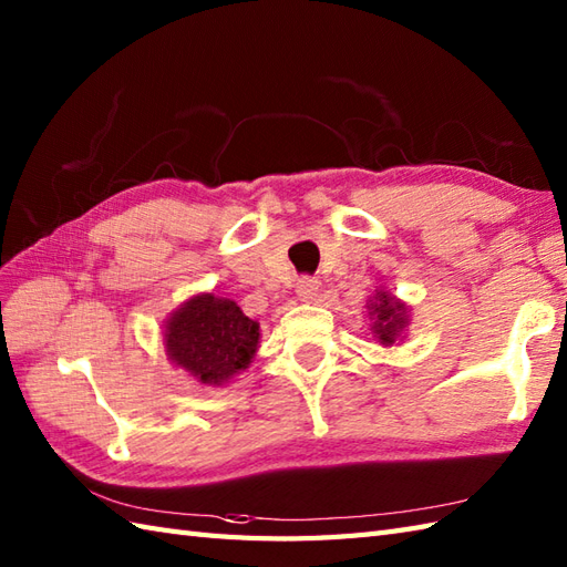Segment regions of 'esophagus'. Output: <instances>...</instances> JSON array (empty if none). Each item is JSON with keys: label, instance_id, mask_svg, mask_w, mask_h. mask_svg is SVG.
<instances>
[{"label": "esophagus", "instance_id": "obj_1", "mask_svg": "<svg viewBox=\"0 0 567 567\" xmlns=\"http://www.w3.org/2000/svg\"><path fill=\"white\" fill-rule=\"evenodd\" d=\"M319 287H321L319 280L305 275V278H299V282H297V297L301 301H311V299H316V295H319Z\"/></svg>", "mask_w": 567, "mask_h": 567}]
</instances>
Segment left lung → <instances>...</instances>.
<instances>
[{"label":"left lung","instance_id":"obj_1","mask_svg":"<svg viewBox=\"0 0 567 567\" xmlns=\"http://www.w3.org/2000/svg\"><path fill=\"white\" fill-rule=\"evenodd\" d=\"M370 319H372V333L381 346H393L401 340L405 326H408V307L401 299L393 297L386 289H377V295L370 299Z\"/></svg>","mask_w":567,"mask_h":567}]
</instances>
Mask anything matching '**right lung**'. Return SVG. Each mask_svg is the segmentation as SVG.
<instances>
[{
    "label": "right lung",
    "mask_w": 567,
    "mask_h": 567,
    "mask_svg": "<svg viewBox=\"0 0 567 567\" xmlns=\"http://www.w3.org/2000/svg\"><path fill=\"white\" fill-rule=\"evenodd\" d=\"M258 338V321L236 301L195 295L166 319L164 346L168 360L200 384L221 386L251 364Z\"/></svg>",
    "instance_id": "add662e5"
}]
</instances>
